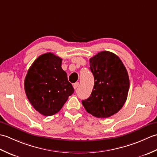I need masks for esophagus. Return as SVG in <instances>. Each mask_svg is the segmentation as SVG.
Segmentation results:
<instances>
[{"label":"esophagus","instance_id":"1","mask_svg":"<svg viewBox=\"0 0 157 157\" xmlns=\"http://www.w3.org/2000/svg\"><path fill=\"white\" fill-rule=\"evenodd\" d=\"M79 82H76V83H75L74 84H73V88H74L75 90H76L77 88H78V86H79Z\"/></svg>","mask_w":157,"mask_h":157}]
</instances>
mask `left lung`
I'll list each match as a JSON object with an SVG mask.
<instances>
[{"label": "left lung", "instance_id": "obj_1", "mask_svg": "<svg viewBox=\"0 0 157 157\" xmlns=\"http://www.w3.org/2000/svg\"><path fill=\"white\" fill-rule=\"evenodd\" d=\"M94 78L91 95L83 100L86 111L98 118H107L121 109L128 97L129 79L125 67L115 54L102 51L90 59Z\"/></svg>", "mask_w": 157, "mask_h": 157}]
</instances>
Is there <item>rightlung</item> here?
Masks as SVG:
<instances>
[{
	"instance_id": "obj_1",
	"label": "right lung",
	"mask_w": 157,
	"mask_h": 157,
	"mask_svg": "<svg viewBox=\"0 0 157 157\" xmlns=\"http://www.w3.org/2000/svg\"><path fill=\"white\" fill-rule=\"evenodd\" d=\"M61 63V58L45 53L32 63L25 78V91L29 102L44 116L58 113L74 92Z\"/></svg>"
}]
</instances>
